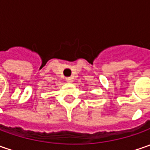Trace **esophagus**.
Wrapping results in <instances>:
<instances>
[{"label":"esophagus","mask_w":150,"mask_h":150,"mask_svg":"<svg viewBox=\"0 0 150 150\" xmlns=\"http://www.w3.org/2000/svg\"><path fill=\"white\" fill-rule=\"evenodd\" d=\"M66 81H67L68 83H72V82H73V78H71V77L66 78Z\"/></svg>","instance_id":"esophagus-1"}]
</instances>
